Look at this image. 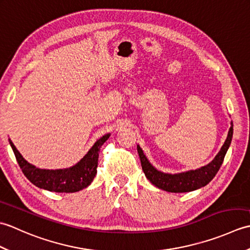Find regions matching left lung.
I'll return each instance as SVG.
<instances>
[{
  "label": "left lung",
  "mask_w": 250,
  "mask_h": 250,
  "mask_svg": "<svg viewBox=\"0 0 250 250\" xmlns=\"http://www.w3.org/2000/svg\"><path fill=\"white\" fill-rule=\"evenodd\" d=\"M233 136V124L231 121V126L228 132V136L220 148L219 152L208 164L201 167L196 169H190L182 173H164L159 171L148 160L140 145H137V152L141 159L142 168L144 171L145 176L149 182L155 185L157 188L162 189L167 192H190L196 189H200L208 184L215 177L217 172L219 171L226 153L229 149Z\"/></svg>",
  "instance_id": "obj_1"
}]
</instances>
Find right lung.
<instances>
[{"label":"right lung","instance_id":"right-lung-1","mask_svg":"<svg viewBox=\"0 0 250 250\" xmlns=\"http://www.w3.org/2000/svg\"><path fill=\"white\" fill-rule=\"evenodd\" d=\"M109 136L110 134L107 133L99 139L75 166L57 169L36 167L21 156L10 139H8V141L20 168L32 184L41 189L52 191V192L71 193L87 188L92 183L97 175L100 149L104 143L109 139Z\"/></svg>","mask_w":250,"mask_h":250}]
</instances>
